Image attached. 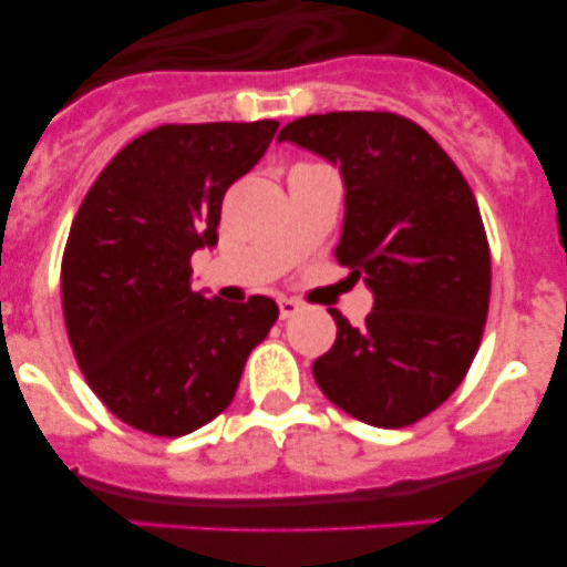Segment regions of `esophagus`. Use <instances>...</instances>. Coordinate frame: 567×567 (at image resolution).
<instances>
[{
	"mask_svg": "<svg viewBox=\"0 0 567 567\" xmlns=\"http://www.w3.org/2000/svg\"><path fill=\"white\" fill-rule=\"evenodd\" d=\"M278 309H280V318H292V315L300 309V303L295 298H278Z\"/></svg>",
	"mask_w": 567,
	"mask_h": 567,
	"instance_id": "obj_1",
	"label": "esophagus"
}]
</instances>
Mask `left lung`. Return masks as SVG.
<instances>
[{"instance_id": "8db88e82", "label": "left lung", "mask_w": 567, "mask_h": 567, "mask_svg": "<svg viewBox=\"0 0 567 567\" xmlns=\"http://www.w3.org/2000/svg\"><path fill=\"white\" fill-rule=\"evenodd\" d=\"M338 164L346 184L340 267L374 309L312 363L320 392L378 429H403L452 398L483 340L491 249L477 198L420 124L383 110L295 118L278 133Z\"/></svg>"}]
</instances>
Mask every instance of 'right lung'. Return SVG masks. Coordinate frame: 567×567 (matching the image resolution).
<instances>
[{
    "instance_id": "add662e5",
    "label": "right lung",
    "mask_w": 567,
    "mask_h": 567,
    "mask_svg": "<svg viewBox=\"0 0 567 567\" xmlns=\"http://www.w3.org/2000/svg\"><path fill=\"white\" fill-rule=\"evenodd\" d=\"M275 130L272 118L147 130L73 218L62 255L70 346L96 398L138 432L182 437L218 417L278 320L264 295L224 303L189 289V258L218 240L224 193Z\"/></svg>"
}]
</instances>
